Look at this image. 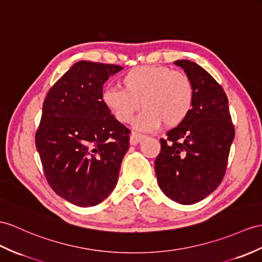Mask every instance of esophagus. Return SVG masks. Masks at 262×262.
<instances>
[{"label":"esophagus","instance_id":"1","mask_svg":"<svg viewBox=\"0 0 262 262\" xmlns=\"http://www.w3.org/2000/svg\"><path fill=\"white\" fill-rule=\"evenodd\" d=\"M145 138H146L145 136H143V135H140V133L132 132V133H131V136H130V143H131L132 145H137L138 143L142 142Z\"/></svg>","mask_w":262,"mask_h":262}]
</instances>
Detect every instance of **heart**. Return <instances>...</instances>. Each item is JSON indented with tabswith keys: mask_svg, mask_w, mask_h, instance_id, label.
I'll return each mask as SVG.
<instances>
[{
	"mask_svg": "<svg viewBox=\"0 0 262 262\" xmlns=\"http://www.w3.org/2000/svg\"><path fill=\"white\" fill-rule=\"evenodd\" d=\"M122 90L105 89L102 102L121 123L133 121L140 131H155L161 123L165 127L180 125L192 111L194 85L190 76L162 66H141L125 72L120 80Z\"/></svg>",
	"mask_w": 262,
	"mask_h": 262,
	"instance_id": "b5f03b06",
	"label": "heart"
}]
</instances>
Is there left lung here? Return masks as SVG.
<instances>
[{
  "instance_id": "left-lung-1",
  "label": "left lung",
  "mask_w": 262,
  "mask_h": 262,
  "mask_svg": "<svg viewBox=\"0 0 262 262\" xmlns=\"http://www.w3.org/2000/svg\"><path fill=\"white\" fill-rule=\"evenodd\" d=\"M174 64L194 85L192 111L161 139L155 169L162 192L181 205H193L219 187L234 138L228 98L205 69L189 60Z\"/></svg>"
}]
</instances>
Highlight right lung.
Returning a JSON list of instances; mask_svg holds the SVG:
<instances>
[{
    "instance_id": "right-lung-1",
    "label": "right lung",
    "mask_w": 262,
    "mask_h": 262,
    "mask_svg": "<svg viewBox=\"0 0 262 262\" xmlns=\"http://www.w3.org/2000/svg\"><path fill=\"white\" fill-rule=\"evenodd\" d=\"M122 69L79 61L44 100L36 150L50 187L75 206H97L117 186L130 130L106 109L102 90Z\"/></svg>"
}]
</instances>
